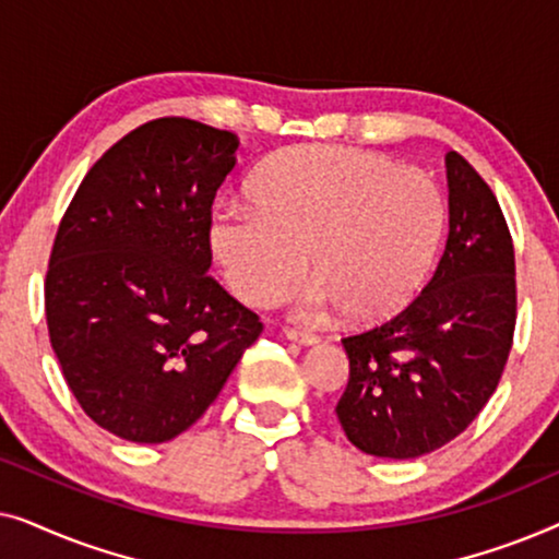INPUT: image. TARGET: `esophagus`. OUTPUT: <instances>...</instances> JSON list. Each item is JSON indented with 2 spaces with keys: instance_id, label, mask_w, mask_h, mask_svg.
I'll list each match as a JSON object with an SVG mask.
<instances>
[{
  "instance_id": "1",
  "label": "esophagus",
  "mask_w": 559,
  "mask_h": 559,
  "mask_svg": "<svg viewBox=\"0 0 559 559\" xmlns=\"http://www.w3.org/2000/svg\"><path fill=\"white\" fill-rule=\"evenodd\" d=\"M285 338L293 343H300V346H312V343H318L316 335L308 331H295V328H285Z\"/></svg>"
}]
</instances>
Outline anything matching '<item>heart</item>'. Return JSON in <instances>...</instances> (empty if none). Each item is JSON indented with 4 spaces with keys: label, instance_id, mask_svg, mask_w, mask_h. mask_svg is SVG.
Listing matches in <instances>:
<instances>
[{
    "label": "heart",
    "instance_id": "b5f03b06",
    "mask_svg": "<svg viewBox=\"0 0 559 559\" xmlns=\"http://www.w3.org/2000/svg\"><path fill=\"white\" fill-rule=\"evenodd\" d=\"M247 195L251 209H221L209 231L228 289L264 308L308 266L312 282L297 295V310L335 308L354 325L407 308L445 226L440 190L423 170L331 144L270 157Z\"/></svg>",
    "mask_w": 559,
    "mask_h": 559
}]
</instances>
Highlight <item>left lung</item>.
<instances>
[{"instance_id":"1","label":"left lung","mask_w":559,"mask_h":559,"mask_svg":"<svg viewBox=\"0 0 559 559\" xmlns=\"http://www.w3.org/2000/svg\"><path fill=\"white\" fill-rule=\"evenodd\" d=\"M448 241L417 300L343 338L348 386L335 415L366 455L409 461L457 438L499 386L516 323L514 247L499 201L445 155Z\"/></svg>"}]
</instances>
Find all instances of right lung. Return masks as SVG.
Returning <instances> with one entry per match:
<instances>
[{
    "label": "right lung",
    "mask_w": 559,
    "mask_h": 559,
    "mask_svg": "<svg viewBox=\"0 0 559 559\" xmlns=\"http://www.w3.org/2000/svg\"><path fill=\"white\" fill-rule=\"evenodd\" d=\"M236 150L201 121H147L91 167L60 221L50 346L83 412L121 440L186 432L262 333L209 277L211 205Z\"/></svg>",
    "instance_id": "add662e5"
}]
</instances>
